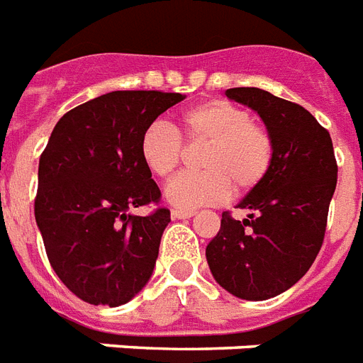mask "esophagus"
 I'll list each match as a JSON object with an SVG mask.
<instances>
[{
    "label": "esophagus",
    "instance_id": "esophagus-1",
    "mask_svg": "<svg viewBox=\"0 0 363 363\" xmlns=\"http://www.w3.org/2000/svg\"><path fill=\"white\" fill-rule=\"evenodd\" d=\"M196 214L194 211H181V208H173L172 211V218H175V220H186V218H191Z\"/></svg>",
    "mask_w": 363,
    "mask_h": 363
}]
</instances>
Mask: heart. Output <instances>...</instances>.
Wrapping results in <instances>:
<instances>
[{
  "label": "heart",
  "instance_id": "b5f03b06",
  "mask_svg": "<svg viewBox=\"0 0 363 363\" xmlns=\"http://www.w3.org/2000/svg\"><path fill=\"white\" fill-rule=\"evenodd\" d=\"M179 128L188 143H205L199 160L205 172L184 173L167 184L166 199L173 207L194 211L218 205L231 196L233 188H257L270 172L272 138L240 106L220 99L205 100L182 111ZM140 156L152 175L167 179L181 164L182 141L173 128L155 123L141 134Z\"/></svg>",
  "mask_w": 363,
  "mask_h": 363
}]
</instances>
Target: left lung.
<instances>
[{"mask_svg": "<svg viewBox=\"0 0 363 363\" xmlns=\"http://www.w3.org/2000/svg\"><path fill=\"white\" fill-rule=\"evenodd\" d=\"M229 100L248 106L272 138L270 172L238 208L248 218L222 214L207 246V263L220 287L242 300L272 298L293 287L313 264L326 231L337 182L328 130L302 106L257 87H233Z\"/></svg>", "mask_w": 363, "mask_h": 363, "instance_id": "8db88e82", "label": "left lung"}]
</instances>
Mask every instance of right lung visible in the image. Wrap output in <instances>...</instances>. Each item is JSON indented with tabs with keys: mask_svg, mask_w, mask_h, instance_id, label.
<instances>
[{
	"mask_svg": "<svg viewBox=\"0 0 363 363\" xmlns=\"http://www.w3.org/2000/svg\"><path fill=\"white\" fill-rule=\"evenodd\" d=\"M181 93L111 91L57 121L38 160L35 220L50 264L78 298L117 308L149 284L167 208L140 156L141 134Z\"/></svg>",
	"mask_w": 363,
	"mask_h": 363,
	"instance_id": "right-lung-1",
	"label": "right lung"
}]
</instances>
